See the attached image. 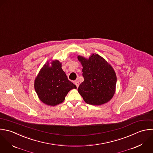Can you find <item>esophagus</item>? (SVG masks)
<instances>
[{
    "label": "esophagus",
    "mask_w": 153,
    "mask_h": 153,
    "mask_svg": "<svg viewBox=\"0 0 153 153\" xmlns=\"http://www.w3.org/2000/svg\"><path fill=\"white\" fill-rule=\"evenodd\" d=\"M74 83V84L76 85V86H77V88H78V86H79V82H78V81H75Z\"/></svg>",
    "instance_id": "esophagus-1"
}]
</instances>
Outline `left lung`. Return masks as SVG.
<instances>
[{
	"label": "left lung",
	"mask_w": 153,
	"mask_h": 153,
	"mask_svg": "<svg viewBox=\"0 0 153 153\" xmlns=\"http://www.w3.org/2000/svg\"><path fill=\"white\" fill-rule=\"evenodd\" d=\"M83 69L84 81L79 85L78 92L88 104L100 105L108 102L116 91L117 77L111 65L98 54L89 58L79 55Z\"/></svg>",
	"instance_id": "1"
}]
</instances>
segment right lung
I'll return each mask as SVG.
<instances>
[{
    "label": "right lung",
    "instance_id": "obj_1",
    "mask_svg": "<svg viewBox=\"0 0 153 153\" xmlns=\"http://www.w3.org/2000/svg\"><path fill=\"white\" fill-rule=\"evenodd\" d=\"M48 61L41 68L34 80V89L38 97L44 104L55 106L62 103L68 92L76 89L61 68L58 60Z\"/></svg>",
    "mask_w": 153,
    "mask_h": 153
}]
</instances>
